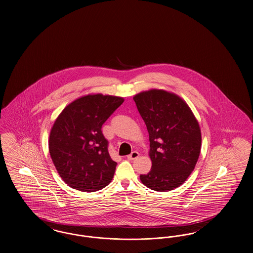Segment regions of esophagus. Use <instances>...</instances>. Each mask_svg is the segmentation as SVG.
<instances>
[{"label": "esophagus", "mask_w": 253, "mask_h": 253, "mask_svg": "<svg viewBox=\"0 0 253 253\" xmlns=\"http://www.w3.org/2000/svg\"><path fill=\"white\" fill-rule=\"evenodd\" d=\"M138 157H139V154H138L136 151H133V152H132V153L127 157V158H128L129 160H135V159L138 158Z\"/></svg>", "instance_id": "1"}]
</instances>
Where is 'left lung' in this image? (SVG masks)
Wrapping results in <instances>:
<instances>
[{"instance_id":"8db88e82","label":"left lung","mask_w":253,"mask_h":253,"mask_svg":"<svg viewBox=\"0 0 253 253\" xmlns=\"http://www.w3.org/2000/svg\"><path fill=\"white\" fill-rule=\"evenodd\" d=\"M149 132L152 169L140 174L151 190L168 192L192 173L201 150V131L192 110L177 95L152 89L133 96Z\"/></svg>"}]
</instances>
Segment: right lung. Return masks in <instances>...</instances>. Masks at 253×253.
Returning a JSON list of instances; mask_svg holds the SVG:
<instances>
[{
	"instance_id": "1",
	"label": "right lung",
	"mask_w": 253,
	"mask_h": 253,
	"mask_svg": "<svg viewBox=\"0 0 253 253\" xmlns=\"http://www.w3.org/2000/svg\"><path fill=\"white\" fill-rule=\"evenodd\" d=\"M121 96L87 95L62 110L49 135V153L60 177L82 192H96L113 179L117 162L109 155L103 123L121 106Z\"/></svg>"
}]
</instances>
